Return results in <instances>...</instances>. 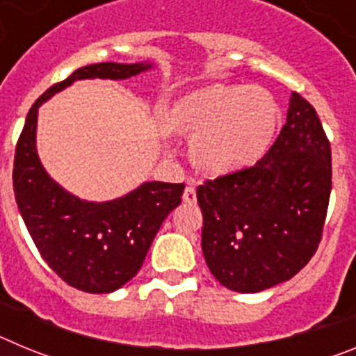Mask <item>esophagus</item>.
<instances>
[{"label":"esophagus","mask_w":356,"mask_h":356,"mask_svg":"<svg viewBox=\"0 0 356 356\" xmlns=\"http://www.w3.org/2000/svg\"><path fill=\"white\" fill-rule=\"evenodd\" d=\"M184 201L188 203V205H194V203H196V188H194V185H187V187H185Z\"/></svg>","instance_id":"34e87169"}]
</instances>
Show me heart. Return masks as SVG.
<instances>
[{"instance_id":"b5f03b06","label":"heart","mask_w":356,"mask_h":356,"mask_svg":"<svg viewBox=\"0 0 356 356\" xmlns=\"http://www.w3.org/2000/svg\"><path fill=\"white\" fill-rule=\"evenodd\" d=\"M280 121V105L262 87L210 85L172 105L169 130L194 136L193 156L212 172L251 165L266 153Z\"/></svg>"}]
</instances>
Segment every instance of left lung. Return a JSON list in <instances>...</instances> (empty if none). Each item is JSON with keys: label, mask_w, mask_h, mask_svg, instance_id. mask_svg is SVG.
Segmentation results:
<instances>
[{"label": "left lung", "mask_w": 356, "mask_h": 356, "mask_svg": "<svg viewBox=\"0 0 356 356\" xmlns=\"http://www.w3.org/2000/svg\"><path fill=\"white\" fill-rule=\"evenodd\" d=\"M330 193V140L316 108L292 92L287 122L266 155L197 187L210 273L246 294L291 280L317 251Z\"/></svg>", "instance_id": "obj_1"}]
</instances>
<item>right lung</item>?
I'll use <instances>...</instances> for the list:
<instances>
[{
  "mask_svg": "<svg viewBox=\"0 0 356 356\" xmlns=\"http://www.w3.org/2000/svg\"><path fill=\"white\" fill-rule=\"evenodd\" d=\"M151 64H102L76 69L31 105L14 159L19 212L48 266L65 284L90 294H106L130 282L143 266L163 219L181 203L184 184L146 181L112 201H85L49 178L37 155L39 106L72 81L87 78L127 80Z\"/></svg>",
  "mask_w": 356,
  "mask_h": 356,
  "instance_id": "1",
  "label": "right lung"
}]
</instances>
